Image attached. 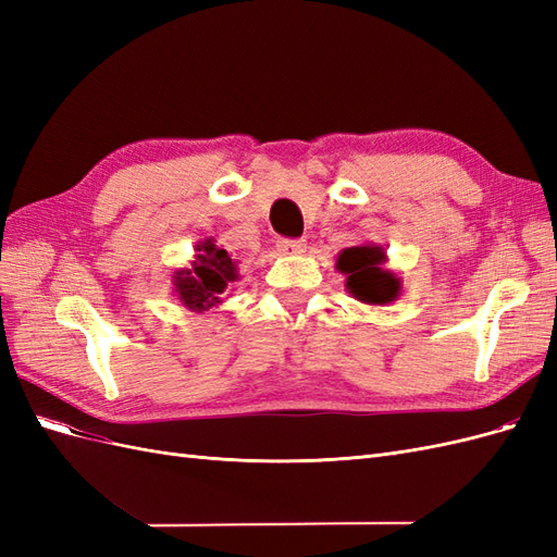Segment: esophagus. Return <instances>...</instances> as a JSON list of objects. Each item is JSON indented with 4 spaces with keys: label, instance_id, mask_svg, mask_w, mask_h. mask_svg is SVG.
I'll return each instance as SVG.
<instances>
[{
    "label": "esophagus",
    "instance_id": "1",
    "mask_svg": "<svg viewBox=\"0 0 557 557\" xmlns=\"http://www.w3.org/2000/svg\"><path fill=\"white\" fill-rule=\"evenodd\" d=\"M307 244L305 239H281L278 250L285 252V256H297V252H305Z\"/></svg>",
    "mask_w": 557,
    "mask_h": 557
}]
</instances>
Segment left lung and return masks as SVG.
Instances as JSON below:
<instances>
[{
    "mask_svg": "<svg viewBox=\"0 0 557 557\" xmlns=\"http://www.w3.org/2000/svg\"><path fill=\"white\" fill-rule=\"evenodd\" d=\"M385 250L374 244L344 248L336 258V269L346 274V290L364 305H391L399 297V278L383 269Z\"/></svg>",
    "mask_w": 557,
    "mask_h": 557,
    "instance_id": "8db88e82",
    "label": "left lung"
}]
</instances>
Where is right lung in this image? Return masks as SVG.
I'll use <instances>...</instances> for the list:
<instances>
[{"label":"right lung","instance_id":"obj_1","mask_svg":"<svg viewBox=\"0 0 557 557\" xmlns=\"http://www.w3.org/2000/svg\"><path fill=\"white\" fill-rule=\"evenodd\" d=\"M195 250L197 256L193 260V267L174 272L172 283L181 305L201 313L221 305L227 285L239 281V272L237 260H232L225 248H218L211 237L199 242Z\"/></svg>","mask_w":557,"mask_h":557}]
</instances>
